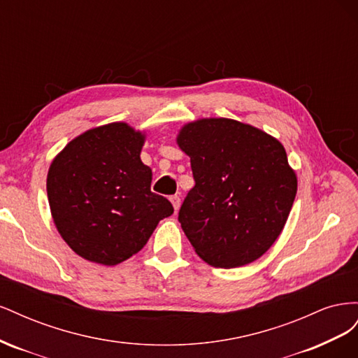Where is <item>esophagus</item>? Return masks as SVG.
<instances>
[{"mask_svg": "<svg viewBox=\"0 0 358 358\" xmlns=\"http://www.w3.org/2000/svg\"><path fill=\"white\" fill-rule=\"evenodd\" d=\"M170 201H171V204H173V208H175V210L178 212L179 208H180V197H179V196H171V197H170Z\"/></svg>", "mask_w": 358, "mask_h": 358, "instance_id": "1", "label": "esophagus"}]
</instances>
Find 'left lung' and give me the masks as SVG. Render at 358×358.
Masks as SVG:
<instances>
[{
  "label": "left lung",
  "mask_w": 358,
  "mask_h": 358,
  "mask_svg": "<svg viewBox=\"0 0 358 358\" xmlns=\"http://www.w3.org/2000/svg\"><path fill=\"white\" fill-rule=\"evenodd\" d=\"M176 143L189 157L196 180L179 210L196 254L224 268L266 254L282 233L297 192L282 143L229 117L188 122Z\"/></svg>",
  "instance_id": "left-lung-1"
}]
</instances>
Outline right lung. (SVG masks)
I'll use <instances>...</instances> for the list:
<instances>
[{
    "mask_svg": "<svg viewBox=\"0 0 358 358\" xmlns=\"http://www.w3.org/2000/svg\"><path fill=\"white\" fill-rule=\"evenodd\" d=\"M146 133L112 122L74 137L53 158L48 199L53 224L73 251L116 266L137 254L171 203L150 191L152 170L140 154Z\"/></svg>",
    "mask_w": 358,
    "mask_h": 358,
    "instance_id": "1",
    "label": "right lung"
}]
</instances>
